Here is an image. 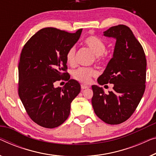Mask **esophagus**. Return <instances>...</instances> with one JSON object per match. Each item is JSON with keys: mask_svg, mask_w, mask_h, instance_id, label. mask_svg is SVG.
<instances>
[{"mask_svg": "<svg viewBox=\"0 0 156 156\" xmlns=\"http://www.w3.org/2000/svg\"><path fill=\"white\" fill-rule=\"evenodd\" d=\"M81 87H82V89H88V88H89V87H88V86L83 85V84L81 86Z\"/></svg>", "mask_w": 156, "mask_h": 156, "instance_id": "34e87169", "label": "esophagus"}]
</instances>
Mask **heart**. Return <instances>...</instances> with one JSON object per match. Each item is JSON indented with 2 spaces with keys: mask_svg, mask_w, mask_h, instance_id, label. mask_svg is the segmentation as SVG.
Returning a JSON list of instances; mask_svg holds the SVG:
<instances>
[{
  "mask_svg": "<svg viewBox=\"0 0 156 156\" xmlns=\"http://www.w3.org/2000/svg\"><path fill=\"white\" fill-rule=\"evenodd\" d=\"M83 43L97 56L96 61L102 62V55L106 51L105 43L96 36H89L86 38ZM75 53L76 48L74 46L71 47L67 51L66 61L69 65H73L75 62ZM95 75H96V71L93 67H79L73 73V77L83 83H89L91 82L92 76Z\"/></svg>",
  "mask_w": 156,
  "mask_h": 156,
  "instance_id": "1",
  "label": "heart"
}]
</instances>
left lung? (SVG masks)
<instances>
[{"label":"left lung","instance_id":"left-lung-1","mask_svg":"<svg viewBox=\"0 0 156 156\" xmlns=\"http://www.w3.org/2000/svg\"><path fill=\"white\" fill-rule=\"evenodd\" d=\"M105 37L116 39L113 56L99 76V84L113 83V91L105 94L92 86L91 103L95 113L109 125H119L132 116L146 89V59L143 47L132 30L124 24L111 27Z\"/></svg>","mask_w":156,"mask_h":156}]
</instances>
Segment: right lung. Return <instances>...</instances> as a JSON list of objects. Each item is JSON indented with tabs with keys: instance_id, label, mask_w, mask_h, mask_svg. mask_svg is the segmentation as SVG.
Listing matches in <instances>:
<instances>
[{
	"instance_id": "add662e5",
	"label": "right lung",
	"mask_w": 156,
	"mask_h": 156,
	"mask_svg": "<svg viewBox=\"0 0 156 156\" xmlns=\"http://www.w3.org/2000/svg\"><path fill=\"white\" fill-rule=\"evenodd\" d=\"M75 33L53 27L40 29L22 48L19 65L18 94L29 117L37 125L53 129L68 118L70 105L80 94V83L69 80L66 53L77 42ZM67 80L62 88L54 82Z\"/></svg>"
}]
</instances>
